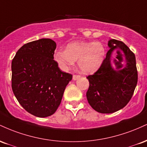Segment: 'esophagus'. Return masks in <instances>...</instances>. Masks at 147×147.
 <instances>
[{
	"label": "esophagus",
	"instance_id": "1",
	"mask_svg": "<svg viewBox=\"0 0 147 147\" xmlns=\"http://www.w3.org/2000/svg\"><path fill=\"white\" fill-rule=\"evenodd\" d=\"M79 77H80V76L79 75H74L73 76H72V79H73V80H77V79H78Z\"/></svg>",
	"mask_w": 147,
	"mask_h": 147
}]
</instances>
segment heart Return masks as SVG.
I'll return each instance as SVG.
<instances>
[{
    "instance_id": "1",
    "label": "heart",
    "mask_w": 147,
    "mask_h": 147,
    "mask_svg": "<svg viewBox=\"0 0 147 147\" xmlns=\"http://www.w3.org/2000/svg\"><path fill=\"white\" fill-rule=\"evenodd\" d=\"M105 48L100 42H74L65 50L55 52L54 58L62 70H66L77 61L78 67L84 73H92L99 68L104 60Z\"/></svg>"
}]
</instances>
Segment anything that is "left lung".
<instances>
[{
    "label": "left lung",
    "mask_w": 147,
    "mask_h": 147,
    "mask_svg": "<svg viewBox=\"0 0 147 147\" xmlns=\"http://www.w3.org/2000/svg\"><path fill=\"white\" fill-rule=\"evenodd\" d=\"M108 45L110 50L101 66L93 75L87 77L88 102L94 110L101 113H112L123 109L131 100L138 83L134 53L122 41L116 39H111ZM117 49L124 52L125 64L114 69L111 55Z\"/></svg>",
    "instance_id": "obj_1"
}]
</instances>
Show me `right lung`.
I'll return each mask as SVG.
<instances>
[{
	"label": "right lung",
	"mask_w": 147,
	"mask_h": 147,
	"mask_svg": "<svg viewBox=\"0 0 147 147\" xmlns=\"http://www.w3.org/2000/svg\"><path fill=\"white\" fill-rule=\"evenodd\" d=\"M57 45L41 38L23 45L11 62V88L25 111L38 117L55 113L71 74L62 72L53 59Z\"/></svg>",
	"instance_id": "obj_1"
}]
</instances>
